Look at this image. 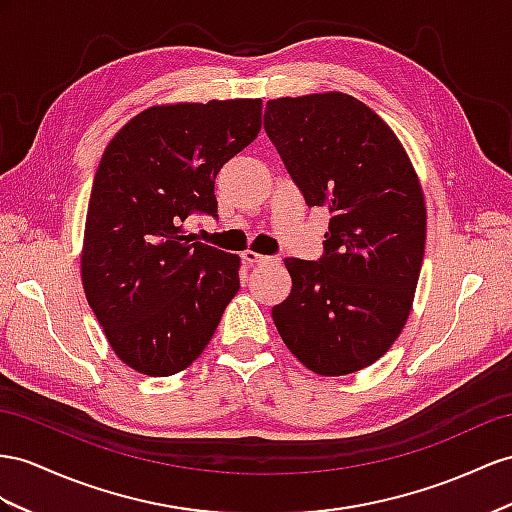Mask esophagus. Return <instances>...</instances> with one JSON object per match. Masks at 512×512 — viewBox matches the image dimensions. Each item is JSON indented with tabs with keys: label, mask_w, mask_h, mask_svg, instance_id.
<instances>
[{
	"label": "esophagus",
	"mask_w": 512,
	"mask_h": 512,
	"mask_svg": "<svg viewBox=\"0 0 512 512\" xmlns=\"http://www.w3.org/2000/svg\"><path fill=\"white\" fill-rule=\"evenodd\" d=\"M242 259L246 261V264H255V266H261V264H270L272 261V257H268V255H259V253H255V251H244L242 253Z\"/></svg>",
	"instance_id": "esophagus-1"
}]
</instances>
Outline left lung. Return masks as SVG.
Listing matches in <instances>:
<instances>
[{"label": "left lung", "mask_w": 512, "mask_h": 512, "mask_svg": "<svg viewBox=\"0 0 512 512\" xmlns=\"http://www.w3.org/2000/svg\"><path fill=\"white\" fill-rule=\"evenodd\" d=\"M266 134L309 207H329L318 261L285 259L292 292L272 320L292 355L320 376L368 368L413 307L426 203L391 127L346 93L266 103Z\"/></svg>", "instance_id": "1"}]
</instances>
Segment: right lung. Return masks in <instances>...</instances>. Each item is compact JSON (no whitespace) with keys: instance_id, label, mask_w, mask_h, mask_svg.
<instances>
[{"instance_id":"obj_1","label":"right lung","mask_w":512,"mask_h":512,"mask_svg":"<svg viewBox=\"0 0 512 512\" xmlns=\"http://www.w3.org/2000/svg\"><path fill=\"white\" fill-rule=\"evenodd\" d=\"M261 129V99L153 106L103 151L90 192L82 283L112 350L170 376L201 355L240 290V257L183 235L218 216L220 168Z\"/></svg>"}]
</instances>
